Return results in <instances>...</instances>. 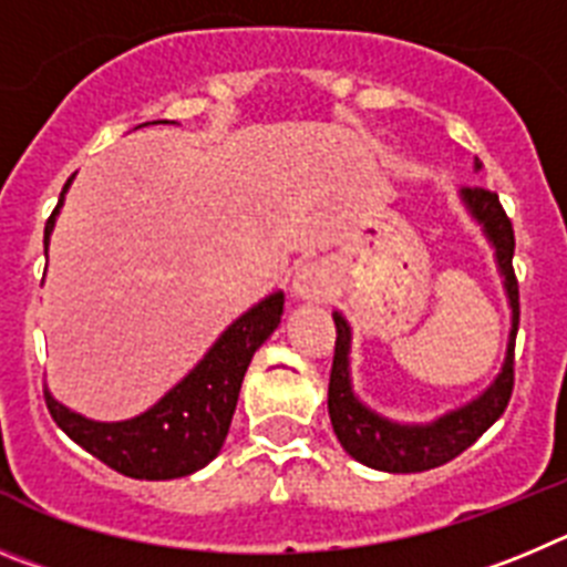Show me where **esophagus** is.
Returning <instances> with one entry per match:
<instances>
[{
  "instance_id": "esophagus-1",
  "label": "esophagus",
  "mask_w": 567,
  "mask_h": 567,
  "mask_svg": "<svg viewBox=\"0 0 567 567\" xmlns=\"http://www.w3.org/2000/svg\"><path fill=\"white\" fill-rule=\"evenodd\" d=\"M333 288V271H330L328 262H305L299 271L293 274V296L299 302H324Z\"/></svg>"
}]
</instances>
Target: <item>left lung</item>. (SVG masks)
Masks as SVG:
<instances>
[{"label": "left lung", "instance_id": "1", "mask_svg": "<svg viewBox=\"0 0 567 567\" xmlns=\"http://www.w3.org/2000/svg\"><path fill=\"white\" fill-rule=\"evenodd\" d=\"M474 169H481V163H474ZM461 203L492 243L494 262H497V271L503 277L508 308H512L506 359H503L497 379L481 395L430 423H401L379 415L355 395L353 379H350V341H353V333H350V324H347L344 316L339 310L333 313L336 353L328 386L330 423H333L336 437H339L347 455L355 457L364 466L379 468V472L410 474L443 466L461 452H466L503 415V410L508 406V398H512L514 339H517L519 324V290L512 268L514 228L503 206H499V197L488 188H461Z\"/></svg>", "mask_w": 567, "mask_h": 567}]
</instances>
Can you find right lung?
Returning a JSON list of instances; mask_svg holds the SVG:
<instances>
[{
    "instance_id": "1",
    "label": "right lung",
    "mask_w": 567,
    "mask_h": 567,
    "mask_svg": "<svg viewBox=\"0 0 567 567\" xmlns=\"http://www.w3.org/2000/svg\"><path fill=\"white\" fill-rule=\"evenodd\" d=\"M73 177L61 188L59 206L44 226V248L50 246L55 217L64 206ZM282 308V290L265 296L262 302L223 330L220 339L208 347V353L197 361L195 370H188L186 379L177 381L155 406L130 421H93L44 390L50 415L81 449L126 477L175 481L195 474L220 455L248 364L262 341L279 328Z\"/></svg>"
}]
</instances>
